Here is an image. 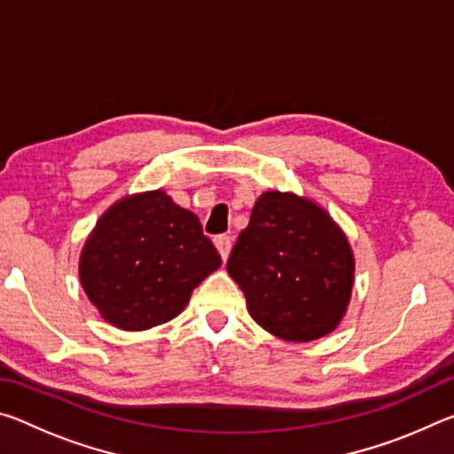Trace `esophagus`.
<instances>
[{"label":"esophagus","mask_w":454,"mask_h":454,"mask_svg":"<svg viewBox=\"0 0 454 454\" xmlns=\"http://www.w3.org/2000/svg\"><path fill=\"white\" fill-rule=\"evenodd\" d=\"M214 244H216V248H218V252H220L222 260H226L228 254H230V250H232V238L222 234V236L214 238Z\"/></svg>","instance_id":"esophagus-1"}]
</instances>
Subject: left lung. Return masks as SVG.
Wrapping results in <instances>:
<instances>
[{"label":"left lung","mask_w":454,"mask_h":454,"mask_svg":"<svg viewBox=\"0 0 454 454\" xmlns=\"http://www.w3.org/2000/svg\"><path fill=\"white\" fill-rule=\"evenodd\" d=\"M226 268L250 317L290 342L333 333L355 284L347 236L326 210L290 192H264L256 200Z\"/></svg>","instance_id":"left-lung-1"}]
</instances>
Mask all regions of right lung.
Instances as JSON below:
<instances>
[{
    "mask_svg": "<svg viewBox=\"0 0 454 454\" xmlns=\"http://www.w3.org/2000/svg\"><path fill=\"white\" fill-rule=\"evenodd\" d=\"M222 258L196 214L162 190L121 198L98 220L80 256V280L102 318L148 330L186 309Z\"/></svg>",
    "mask_w": 454,
    "mask_h": 454,
    "instance_id": "obj_1",
    "label": "right lung"
}]
</instances>
